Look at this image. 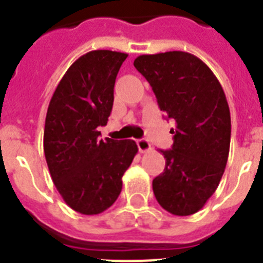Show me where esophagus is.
Returning a JSON list of instances; mask_svg holds the SVG:
<instances>
[{
  "label": "esophagus",
  "instance_id": "esophagus-1",
  "mask_svg": "<svg viewBox=\"0 0 263 263\" xmlns=\"http://www.w3.org/2000/svg\"><path fill=\"white\" fill-rule=\"evenodd\" d=\"M137 146H138L139 152H141V153H146V152H148L150 148H152V145H150V142H148L147 139H145V138L138 139V141H137Z\"/></svg>",
  "mask_w": 263,
  "mask_h": 263
}]
</instances>
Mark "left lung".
I'll return each mask as SVG.
<instances>
[{
    "label": "left lung",
    "mask_w": 263,
    "mask_h": 263,
    "mask_svg": "<svg viewBox=\"0 0 263 263\" xmlns=\"http://www.w3.org/2000/svg\"><path fill=\"white\" fill-rule=\"evenodd\" d=\"M134 67L148 81L160 110L175 121L166 167L153 180L160 206L176 216L200 211L221 180L231 146V111L221 84L192 53L141 55Z\"/></svg>",
    "instance_id": "obj_1"
}]
</instances>
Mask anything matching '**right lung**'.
<instances>
[{
    "instance_id": "1",
    "label": "right lung",
    "mask_w": 263,
    "mask_h": 263,
    "mask_svg": "<svg viewBox=\"0 0 263 263\" xmlns=\"http://www.w3.org/2000/svg\"><path fill=\"white\" fill-rule=\"evenodd\" d=\"M127 53L96 50L64 73L47 109L43 136L52 182L73 211L99 215L117 200L136 157L133 139H99L113 106L117 73Z\"/></svg>"
}]
</instances>
